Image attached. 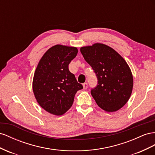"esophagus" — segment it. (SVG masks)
Here are the masks:
<instances>
[{
    "label": "esophagus",
    "mask_w": 155,
    "mask_h": 155,
    "mask_svg": "<svg viewBox=\"0 0 155 155\" xmlns=\"http://www.w3.org/2000/svg\"><path fill=\"white\" fill-rule=\"evenodd\" d=\"M87 83H86V82H85V83H84L83 84V87H84V90H86L87 88Z\"/></svg>",
    "instance_id": "esophagus-1"
}]
</instances>
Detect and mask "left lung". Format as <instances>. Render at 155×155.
Masks as SVG:
<instances>
[{
	"instance_id": "8db88e82",
	"label": "left lung",
	"mask_w": 155,
	"mask_h": 155,
	"mask_svg": "<svg viewBox=\"0 0 155 155\" xmlns=\"http://www.w3.org/2000/svg\"><path fill=\"white\" fill-rule=\"evenodd\" d=\"M81 52L97 78V86L91 90L97 105L108 112L121 108L133 87L132 74L125 60L112 48L101 43L81 47Z\"/></svg>"
}]
</instances>
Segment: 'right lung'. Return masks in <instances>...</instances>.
I'll list each match as a JSON object with an SVG mask.
<instances>
[{"label": "right lung", "instance_id": "add662e5", "mask_svg": "<svg viewBox=\"0 0 155 155\" xmlns=\"http://www.w3.org/2000/svg\"><path fill=\"white\" fill-rule=\"evenodd\" d=\"M76 47L56 45L48 49L38 65L33 79V91L39 104L56 116L71 107L77 91L83 88L69 70L76 57Z\"/></svg>", "mask_w": 155, "mask_h": 155}]
</instances>
